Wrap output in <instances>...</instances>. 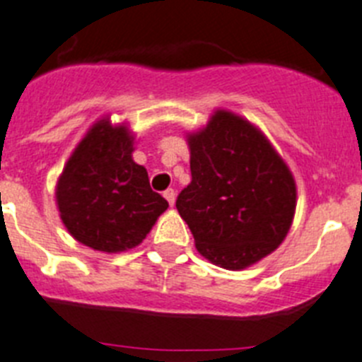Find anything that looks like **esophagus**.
<instances>
[{"label": "esophagus", "instance_id": "obj_1", "mask_svg": "<svg viewBox=\"0 0 362 362\" xmlns=\"http://www.w3.org/2000/svg\"><path fill=\"white\" fill-rule=\"evenodd\" d=\"M163 197H165V200H167V202H169V206L175 204V200H176V193H175V189H167V191H163Z\"/></svg>", "mask_w": 362, "mask_h": 362}]
</instances>
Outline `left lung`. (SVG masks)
Instances as JSON below:
<instances>
[{"label": "left lung", "instance_id": "8db88e82", "mask_svg": "<svg viewBox=\"0 0 362 362\" xmlns=\"http://www.w3.org/2000/svg\"><path fill=\"white\" fill-rule=\"evenodd\" d=\"M191 184L176 209L200 256L241 270L281 245L296 209V184L267 136L250 121L217 110L187 134Z\"/></svg>", "mask_w": 362, "mask_h": 362}]
</instances>
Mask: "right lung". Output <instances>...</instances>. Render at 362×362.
I'll return each mask as SVG.
<instances>
[{
  "mask_svg": "<svg viewBox=\"0 0 362 362\" xmlns=\"http://www.w3.org/2000/svg\"><path fill=\"white\" fill-rule=\"evenodd\" d=\"M134 136L127 124L103 117L75 147L57 182L64 226L93 250L117 254L138 247L169 208L151 189L147 169L132 160Z\"/></svg>",
  "mask_w": 362,
  "mask_h": 362,
  "instance_id": "obj_1",
  "label": "right lung"
}]
</instances>
